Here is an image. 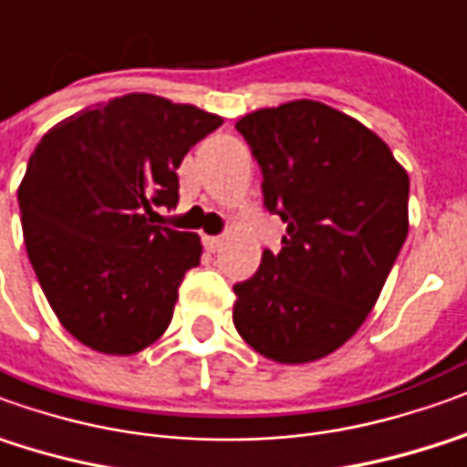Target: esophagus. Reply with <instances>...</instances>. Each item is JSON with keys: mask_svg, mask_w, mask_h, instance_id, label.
I'll return each mask as SVG.
<instances>
[{"mask_svg": "<svg viewBox=\"0 0 467 467\" xmlns=\"http://www.w3.org/2000/svg\"><path fill=\"white\" fill-rule=\"evenodd\" d=\"M202 244H205V249H208V252H218V249H221V244H223V239H221V236H202Z\"/></svg>", "mask_w": 467, "mask_h": 467, "instance_id": "34e87169", "label": "esophagus"}]
</instances>
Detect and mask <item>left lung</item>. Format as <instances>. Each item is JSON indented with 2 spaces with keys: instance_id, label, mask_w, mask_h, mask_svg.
<instances>
[{
  "instance_id": "left-lung-1",
  "label": "left lung",
  "mask_w": 467,
  "mask_h": 467,
  "mask_svg": "<svg viewBox=\"0 0 467 467\" xmlns=\"http://www.w3.org/2000/svg\"><path fill=\"white\" fill-rule=\"evenodd\" d=\"M236 130L287 236L234 287V326L269 361L326 358L363 326L397 262L410 175L379 134L310 99L252 111Z\"/></svg>"
}]
</instances>
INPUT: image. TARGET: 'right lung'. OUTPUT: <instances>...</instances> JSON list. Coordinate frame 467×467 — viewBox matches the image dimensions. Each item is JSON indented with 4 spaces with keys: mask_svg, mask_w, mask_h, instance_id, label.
<instances>
[{
    "mask_svg": "<svg viewBox=\"0 0 467 467\" xmlns=\"http://www.w3.org/2000/svg\"><path fill=\"white\" fill-rule=\"evenodd\" d=\"M223 124L192 104L127 93L63 119L19 182L32 269L60 326L91 350L134 356L165 333L201 236L154 226L178 202V167Z\"/></svg>",
    "mask_w": 467,
    "mask_h": 467,
    "instance_id": "right-lung-1",
    "label": "right lung"
}]
</instances>
